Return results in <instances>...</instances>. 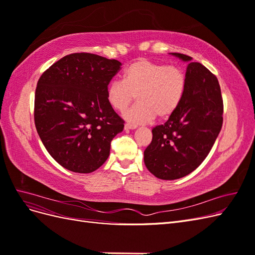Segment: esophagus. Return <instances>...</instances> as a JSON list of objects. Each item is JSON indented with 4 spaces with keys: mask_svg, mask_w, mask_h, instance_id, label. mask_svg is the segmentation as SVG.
<instances>
[{
    "mask_svg": "<svg viewBox=\"0 0 255 255\" xmlns=\"http://www.w3.org/2000/svg\"><path fill=\"white\" fill-rule=\"evenodd\" d=\"M136 128H137V126H133V125H126V126H125V129H126V130L135 129Z\"/></svg>",
    "mask_w": 255,
    "mask_h": 255,
    "instance_id": "obj_1",
    "label": "esophagus"
}]
</instances>
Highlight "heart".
<instances>
[{"label": "heart", "instance_id": "b5f03b06", "mask_svg": "<svg viewBox=\"0 0 255 255\" xmlns=\"http://www.w3.org/2000/svg\"><path fill=\"white\" fill-rule=\"evenodd\" d=\"M187 88L183 69L145 58L129 64L123 80H113L106 87V100L115 111L123 112L135 97L138 102L123 114L130 125L138 126L170 117L179 109Z\"/></svg>", "mask_w": 255, "mask_h": 255}]
</instances>
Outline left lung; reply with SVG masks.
Returning <instances> with one entry per match:
<instances>
[{
  "instance_id": "obj_1",
  "label": "left lung",
  "mask_w": 255,
  "mask_h": 255,
  "mask_svg": "<svg viewBox=\"0 0 255 255\" xmlns=\"http://www.w3.org/2000/svg\"><path fill=\"white\" fill-rule=\"evenodd\" d=\"M171 55L187 63V88L174 114L152 129L151 143L143 152L144 165L160 180H176L201 165L222 127L223 103L216 76L190 56Z\"/></svg>"
}]
</instances>
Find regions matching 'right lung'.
<instances>
[{
    "instance_id": "1",
    "label": "right lung",
    "mask_w": 255,
    "mask_h": 255,
    "mask_svg": "<svg viewBox=\"0 0 255 255\" xmlns=\"http://www.w3.org/2000/svg\"><path fill=\"white\" fill-rule=\"evenodd\" d=\"M121 63L90 53H74L53 64L37 83L35 126L57 163L90 173L110 156L111 141L125 121L106 100V87Z\"/></svg>"
}]
</instances>
